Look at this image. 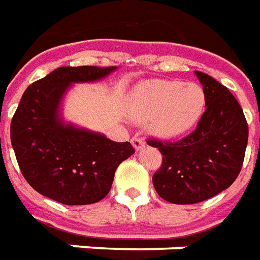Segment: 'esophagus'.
Listing matches in <instances>:
<instances>
[{
    "instance_id": "34e87169",
    "label": "esophagus",
    "mask_w": 260,
    "mask_h": 260,
    "mask_svg": "<svg viewBox=\"0 0 260 260\" xmlns=\"http://www.w3.org/2000/svg\"><path fill=\"white\" fill-rule=\"evenodd\" d=\"M132 146L135 147V150H142L143 147H145V141L142 139V138H138V136H135V138H132Z\"/></svg>"
}]
</instances>
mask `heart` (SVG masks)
<instances>
[{"mask_svg":"<svg viewBox=\"0 0 260 260\" xmlns=\"http://www.w3.org/2000/svg\"><path fill=\"white\" fill-rule=\"evenodd\" d=\"M205 104V91L196 83L152 79L135 86L128 114L138 122L149 121V128L156 136L177 138L198 124Z\"/></svg>","mask_w":260,"mask_h":260,"instance_id":"heart-1","label":"heart"}]
</instances>
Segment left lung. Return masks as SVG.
<instances>
[{
	"mask_svg": "<svg viewBox=\"0 0 260 260\" xmlns=\"http://www.w3.org/2000/svg\"><path fill=\"white\" fill-rule=\"evenodd\" d=\"M195 74L206 97L196 129L177 142L147 141L163 154L153 175L154 189L177 205L199 203L227 189L240 174L248 143V124L237 99L212 76Z\"/></svg>",
	"mask_w": 260,
	"mask_h": 260,
	"instance_id": "left-lung-1",
	"label": "left lung"
}]
</instances>
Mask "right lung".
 I'll return each instance as SVG.
<instances>
[{"label":"right lung","mask_w":260,"mask_h":260,"mask_svg":"<svg viewBox=\"0 0 260 260\" xmlns=\"http://www.w3.org/2000/svg\"><path fill=\"white\" fill-rule=\"evenodd\" d=\"M117 67H61L30 85L11 121V143L29 185L64 205L102 201L115 170L135 149L129 142L65 124L59 106L72 83L96 82Z\"/></svg>","instance_id":"obj_1"}]
</instances>
